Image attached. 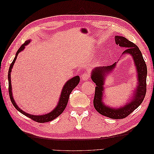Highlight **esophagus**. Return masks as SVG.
I'll list each match as a JSON object with an SVG mask.
<instances>
[{
    "label": "esophagus",
    "instance_id": "1",
    "mask_svg": "<svg viewBox=\"0 0 154 154\" xmlns=\"http://www.w3.org/2000/svg\"><path fill=\"white\" fill-rule=\"evenodd\" d=\"M90 76H91V74L88 72H85L83 73V75L82 76V79L83 81H86L90 78Z\"/></svg>",
    "mask_w": 154,
    "mask_h": 154
}]
</instances>
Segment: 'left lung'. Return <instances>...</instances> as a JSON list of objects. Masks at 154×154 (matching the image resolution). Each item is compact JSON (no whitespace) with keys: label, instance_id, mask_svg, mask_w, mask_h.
I'll use <instances>...</instances> for the list:
<instances>
[{"label":"left lung","instance_id":"left-lung-1","mask_svg":"<svg viewBox=\"0 0 154 154\" xmlns=\"http://www.w3.org/2000/svg\"><path fill=\"white\" fill-rule=\"evenodd\" d=\"M115 41L116 44L119 45L120 47L126 48L122 54H130L131 55L134 59L135 66H136L138 83L132 100H131V102L125 103V105L118 109L107 106L102 101L105 78L107 74L115 68L116 62L112 66L95 68L92 71L91 79L96 85L93 101L95 109L101 115L111 119H118L127 117L142 103L146 92L147 67L141 51L136 44L122 36H116Z\"/></svg>","mask_w":154,"mask_h":154}]
</instances>
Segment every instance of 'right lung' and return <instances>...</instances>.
<instances>
[{
	"label": "right lung",
	"instance_id": "right-lung-1",
	"mask_svg": "<svg viewBox=\"0 0 154 154\" xmlns=\"http://www.w3.org/2000/svg\"><path fill=\"white\" fill-rule=\"evenodd\" d=\"M30 42L29 40H27L25 42V43L23 44L20 48L18 49L17 51V52L16 53V56L15 58H14L13 61L10 65V69H9V71H8V82H9V94H10V97L12 104L13 106H15V108L18 110L20 112V113L22 114L25 115L27 117H28L32 119L35 122H38V123H45V122H49L54 119L56 118H57L58 116H59L60 114H61L63 111L66 109V107L68 103V100L69 98V95L71 94L72 90L75 88L78 84L80 82V77L78 76H76L73 77L72 78L70 79L69 80H68L66 83L62 88V91L61 92V95H60V97L59 100V102L57 105V106L55 107L54 109L51 111V112L44 114V115H41V116H35V115H31L29 114H27L24 111H23L21 110L19 107L18 106V105L16 104L15 101H14L13 94H12V91H11V69L13 68V66L14 63L15 62V60L17 58V56L20 52L25 48V46L27 45Z\"/></svg>",
	"mask_w": 154,
	"mask_h": 154
}]
</instances>
